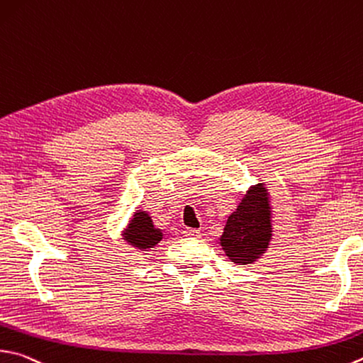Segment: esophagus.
<instances>
[{"instance_id": "obj_1", "label": "esophagus", "mask_w": 363, "mask_h": 363, "mask_svg": "<svg viewBox=\"0 0 363 363\" xmlns=\"http://www.w3.org/2000/svg\"><path fill=\"white\" fill-rule=\"evenodd\" d=\"M186 236H190V238H199L200 236V230H196V228H186Z\"/></svg>"}]
</instances>
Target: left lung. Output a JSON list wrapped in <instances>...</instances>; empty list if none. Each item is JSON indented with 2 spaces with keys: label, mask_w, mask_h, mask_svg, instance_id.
Here are the masks:
<instances>
[{
  "label": "left lung",
  "mask_w": 363,
  "mask_h": 363,
  "mask_svg": "<svg viewBox=\"0 0 363 363\" xmlns=\"http://www.w3.org/2000/svg\"><path fill=\"white\" fill-rule=\"evenodd\" d=\"M273 236L272 206L265 184L250 187L228 220L220 246L230 260L240 265L255 262L265 252Z\"/></svg>",
  "instance_id": "obj_1"
}]
</instances>
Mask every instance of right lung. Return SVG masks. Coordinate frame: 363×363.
Instances as JSON below:
<instances>
[{
	"label": "right lung",
	"mask_w": 363,
	"mask_h": 363,
	"mask_svg": "<svg viewBox=\"0 0 363 363\" xmlns=\"http://www.w3.org/2000/svg\"><path fill=\"white\" fill-rule=\"evenodd\" d=\"M162 230L154 227V222L146 211L135 213L133 219L130 220L127 230L123 232V240L141 250L154 247L157 242L162 241Z\"/></svg>",
	"instance_id": "add662e5"
}]
</instances>
